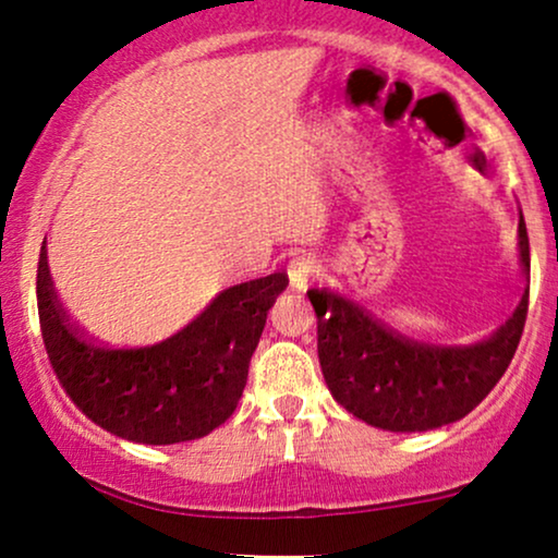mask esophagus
Masks as SVG:
<instances>
[{
  "label": "esophagus",
  "mask_w": 558,
  "mask_h": 558,
  "mask_svg": "<svg viewBox=\"0 0 558 558\" xmlns=\"http://www.w3.org/2000/svg\"><path fill=\"white\" fill-rule=\"evenodd\" d=\"M317 275V259L315 257H296L288 265V280H291L293 291H306L310 280Z\"/></svg>",
  "instance_id": "obj_1"
}]
</instances>
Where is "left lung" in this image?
Segmentation results:
<instances>
[{
  "label": "left lung",
  "instance_id": "left-lung-1",
  "mask_svg": "<svg viewBox=\"0 0 558 558\" xmlns=\"http://www.w3.org/2000/svg\"><path fill=\"white\" fill-rule=\"evenodd\" d=\"M524 293L498 330L466 345L422 343L401 336L356 301L312 288L317 354L332 399L367 425L425 433L466 417L501 380L520 345L530 296V241L520 213Z\"/></svg>",
  "mask_w": 558,
  "mask_h": 558
}]
</instances>
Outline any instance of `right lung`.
Wrapping results in <instances>:
<instances>
[{
  "label": "right lung",
  "instance_id": "obj_1",
  "mask_svg": "<svg viewBox=\"0 0 558 558\" xmlns=\"http://www.w3.org/2000/svg\"><path fill=\"white\" fill-rule=\"evenodd\" d=\"M286 286V272L230 286L165 341L105 349L68 323L47 246L36 272L41 336L60 386L94 425L146 446L204 438L235 412L267 312Z\"/></svg>",
  "mask_w": 558,
  "mask_h": 558
}]
</instances>
